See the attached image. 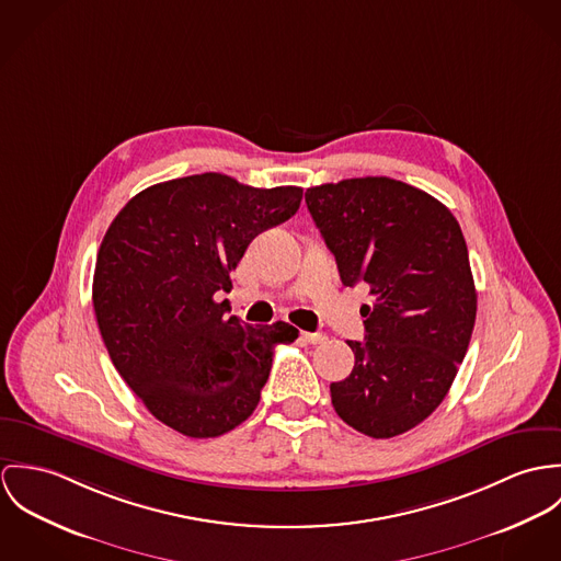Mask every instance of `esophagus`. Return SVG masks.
Wrapping results in <instances>:
<instances>
[{
  "instance_id": "1",
  "label": "esophagus",
  "mask_w": 561,
  "mask_h": 561,
  "mask_svg": "<svg viewBox=\"0 0 561 561\" xmlns=\"http://www.w3.org/2000/svg\"><path fill=\"white\" fill-rule=\"evenodd\" d=\"M301 337H304L306 342H310V344H322V342L327 340V335H324V333H320V331H316V333L304 331V333H301Z\"/></svg>"
}]
</instances>
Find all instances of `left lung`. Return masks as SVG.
Wrapping results in <instances>:
<instances>
[{
  "label": "left lung",
  "mask_w": 561,
  "mask_h": 561,
  "mask_svg": "<svg viewBox=\"0 0 561 561\" xmlns=\"http://www.w3.org/2000/svg\"><path fill=\"white\" fill-rule=\"evenodd\" d=\"M306 204L342 284L373 295L333 409L364 435H402L443 402L469 348L478 295L462 230L433 195L387 176L310 187Z\"/></svg>",
  "instance_id": "1"
}]
</instances>
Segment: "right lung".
I'll use <instances>...</instances> for the list:
<instances>
[{"label":"right lung","mask_w":561,"mask_h":561,"mask_svg":"<svg viewBox=\"0 0 561 561\" xmlns=\"http://www.w3.org/2000/svg\"><path fill=\"white\" fill-rule=\"evenodd\" d=\"M304 188H255L195 174L139 191L116 215L96 255L92 304L126 385L165 426L191 438L226 435L260 402L288 322L226 316L230 271L251 241L290 219Z\"/></svg>","instance_id":"obj_1"}]
</instances>
